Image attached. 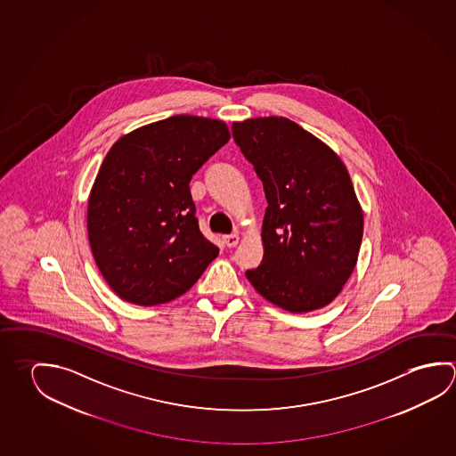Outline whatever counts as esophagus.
<instances>
[{
    "label": "esophagus",
    "instance_id": "1",
    "mask_svg": "<svg viewBox=\"0 0 456 456\" xmlns=\"http://www.w3.org/2000/svg\"><path fill=\"white\" fill-rule=\"evenodd\" d=\"M223 240H224V243L227 245V247L233 248L239 245L240 237L237 235V233H231V235H224Z\"/></svg>",
    "mask_w": 456,
    "mask_h": 456
}]
</instances>
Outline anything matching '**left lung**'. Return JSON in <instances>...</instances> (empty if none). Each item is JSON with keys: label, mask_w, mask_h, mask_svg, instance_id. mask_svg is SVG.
<instances>
[{"label": "left lung", "mask_w": 456, "mask_h": 456, "mask_svg": "<svg viewBox=\"0 0 456 456\" xmlns=\"http://www.w3.org/2000/svg\"><path fill=\"white\" fill-rule=\"evenodd\" d=\"M233 139L263 181V263L247 271L269 303L317 311L341 293L357 264L363 211L339 155L285 117L232 125Z\"/></svg>", "instance_id": "obj_1"}]
</instances>
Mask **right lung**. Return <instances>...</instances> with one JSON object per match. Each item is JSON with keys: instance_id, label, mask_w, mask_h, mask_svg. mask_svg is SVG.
<instances>
[{"instance_id": "obj_1", "label": "right lung", "mask_w": 456, "mask_h": 456, "mask_svg": "<svg viewBox=\"0 0 456 456\" xmlns=\"http://www.w3.org/2000/svg\"><path fill=\"white\" fill-rule=\"evenodd\" d=\"M229 139L223 120L175 115L121 136L105 155L89 193V245L121 299L168 303L219 255L199 229L189 183Z\"/></svg>"}]
</instances>
